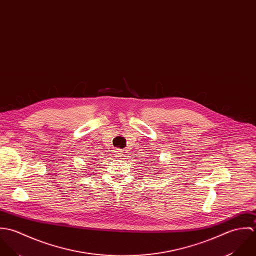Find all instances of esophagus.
Segmentation results:
<instances>
[{
	"label": "esophagus",
	"instance_id": "obj_1",
	"mask_svg": "<svg viewBox=\"0 0 256 256\" xmlns=\"http://www.w3.org/2000/svg\"><path fill=\"white\" fill-rule=\"evenodd\" d=\"M122 152L120 150H114V157H120V156H122Z\"/></svg>",
	"mask_w": 256,
	"mask_h": 256
}]
</instances>
